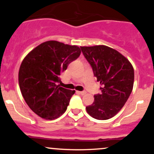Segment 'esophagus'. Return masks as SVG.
I'll list each match as a JSON object with an SVG mask.
<instances>
[{"instance_id":"34e87169","label":"esophagus","mask_w":154,"mask_h":154,"mask_svg":"<svg viewBox=\"0 0 154 154\" xmlns=\"http://www.w3.org/2000/svg\"><path fill=\"white\" fill-rule=\"evenodd\" d=\"M77 93H79V94H80V95L86 94V91H77Z\"/></svg>"}]
</instances>
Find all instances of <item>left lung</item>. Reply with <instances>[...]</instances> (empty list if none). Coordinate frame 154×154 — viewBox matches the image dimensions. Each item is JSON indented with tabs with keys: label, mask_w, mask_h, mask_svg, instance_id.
Masks as SVG:
<instances>
[{
	"label": "left lung",
	"mask_w": 154,
	"mask_h": 154,
	"mask_svg": "<svg viewBox=\"0 0 154 154\" xmlns=\"http://www.w3.org/2000/svg\"><path fill=\"white\" fill-rule=\"evenodd\" d=\"M94 76L102 87L101 93L94 95V102L86 107L92 117L106 120L121 110L131 94L134 69L126 57L106 45L81 46Z\"/></svg>",
	"instance_id": "obj_1"
}]
</instances>
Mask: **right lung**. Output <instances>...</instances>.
Wrapping results in <instances>:
<instances>
[{"instance_id":"add662e5","label":"right lung","mask_w":154,"mask_h":154,"mask_svg":"<svg viewBox=\"0 0 154 154\" xmlns=\"http://www.w3.org/2000/svg\"><path fill=\"white\" fill-rule=\"evenodd\" d=\"M81 54L77 45L49 40L25 56L19 71V84L24 100L37 115L52 120L65 112L75 91L57 85L60 75Z\"/></svg>"}]
</instances>
